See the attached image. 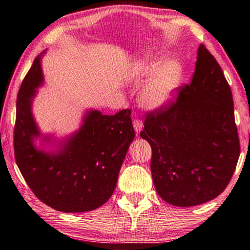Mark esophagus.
I'll return each instance as SVG.
<instances>
[{
    "label": "esophagus",
    "instance_id": "obj_1",
    "mask_svg": "<svg viewBox=\"0 0 250 250\" xmlns=\"http://www.w3.org/2000/svg\"><path fill=\"white\" fill-rule=\"evenodd\" d=\"M133 125H134V128H135V132L137 134H139L142 132L143 129V122L141 120H134L133 121Z\"/></svg>",
    "mask_w": 250,
    "mask_h": 250
}]
</instances>
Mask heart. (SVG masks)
Returning a JSON list of instances; mask_svg holds the SVG:
<instances>
[{"label": "heart", "instance_id": "1", "mask_svg": "<svg viewBox=\"0 0 250 250\" xmlns=\"http://www.w3.org/2000/svg\"><path fill=\"white\" fill-rule=\"evenodd\" d=\"M138 76H151L139 100L144 106L158 109L167 106L173 101L182 80V67L176 60L159 63L150 52L144 56L143 62L134 68Z\"/></svg>", "mask_w": 250, "mask_h": 250}]
</instances>
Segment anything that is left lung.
Here are the masks:
<instances>
[{
  "label": "left lung",
  "mask_w": 250,
  "mask_h": 250,
  "mask_svg": "<svg viewBox=\"0 0 250 250\" xmlns=\"http://www.w3.org/2000/svg\"><path fill=\"white\" fill-rule=\"evenodd\" d=\"M178 91L176 102L146 114L141 137L151 146L157 193L169 204L187 208L225 190L240 145L229 82L202 43L193 78Z\"/></svg>",
  "instance_id": "1"
}]
</instances>
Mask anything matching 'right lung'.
Returning <instances> with one entry per match:
<instances>
[{
  "mask_svg": "<svg viewBox=\"0 0 250 250\" xmlns=\"http://www.w3.org/2000/svg\"><path fill=\"white\" fill-rule=\"evenodd\" d=\"M42 55L34 60L17 94V167L34 194L48 207L63 213L92 211L106 202L115 190L120 169L135 137L130 109H122L115 115L90 109L81 127L60 143L58 150L38 149L34 142L42 134L32 103L43 82ZM42 141L50 142V137L43 136Z\"/></svg>",
  "mask_w": 250,
  "mask_h": 250,
  "instance_id": "add662e5",
  "label": "right lung"
}]
</instances>
